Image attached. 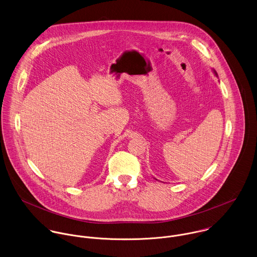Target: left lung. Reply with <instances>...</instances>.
Returning a JSON list of instances; mask_svg holds the SVG:
<instances>
[{"label":"left lung","mask_w":257,"mask_h":257,"mask_svg":"<svg viewBox=\"0 0 257 257\" xmlns=\"http://www.w3.org/2000/svg\"><path fill=\"white\" fill-rule=\"evenodd\" d=\"M215 75H216V76H217V74H216V73H215Z\"/></svg>","instance_id":"obj_1"}]
</instances>
